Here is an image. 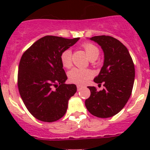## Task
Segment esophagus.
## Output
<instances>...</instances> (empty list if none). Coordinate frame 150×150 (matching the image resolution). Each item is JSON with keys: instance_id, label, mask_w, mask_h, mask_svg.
Instances as JSON below:
<instances>
[{"instance_id": "34e87169", "label": "esophagus", "mask_w": 150, "mask_h": 150, "mask_svg": "<svg viewBox=\"0 0 150 150\" xmlns=\"http://www.w3.org/2000/svg\"><path fill=\"white\" fill-rule=\"evenodd\" d=\"M83 88V86H81V85H77V88H78V91L81 90Z\"/></svg>"}]
</instances>
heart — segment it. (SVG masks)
<instances>
[{
    "label": "heart",
    "mask_w": 150,
    "mask_h": 150,
    "mask_svg": "<svg viewBox=\"0 0 150 150\" xmlns=\"http://www.w3.org/2000/svg\"><path fill=\"white\" fill-rule=\"evenodd\" d=\"M86 55L91 60H95L99 55V49L97 46L91 43H84L82 45ZM72 53L70 50H64L60 56L62 66L65 68L70 67L72 65ZM93 76V72L89 69L72 68L68 72V78L71 83L77 84H84Z\"/></svg>",
    "instance_id": "heart-1"
}]
</instances>
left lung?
Returning a JSON list of instances; mask_svg holds the SVG:
<instances>
[{"label":"left lung","mask_w":150,"mask_h":150,"mask_svg":"<svg viewBox=\"0 0 150 150\" xmlns=\"http://www.w3.org/2000/svg\"><path fill=\"white\" fill-rule=\"evenodd\" d=\"M90 40L97 43L104 51L103 67L93 81L104 83V88L97 91L95 87L88 86L91 96L85 104L96 117H112L125 107L131 95L135 78L134 62L126 47L115 38L99 35Z\"/></svg>","instance_id":"8db88e82"}]
</instances>
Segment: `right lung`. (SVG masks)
Here are the masks:
<instances>
[{"mask_svg":"<svg viewBox=\"0 0 150 150\" xmlns=\"http://www.w3.org/2000/svg\"><path fill=\"white\" fill-rule=\"evenodd\" d=\"M80 38L46 35L38 40L22 56L17 84L24 104L32 115L43 122L57 121L64 115L68 101L77 91L65 84L67 77L60 56Z\"/></svg>","mask_w":150,"mask_h":150,"instance_id":"1","label":"right lung"}]
</instances>
